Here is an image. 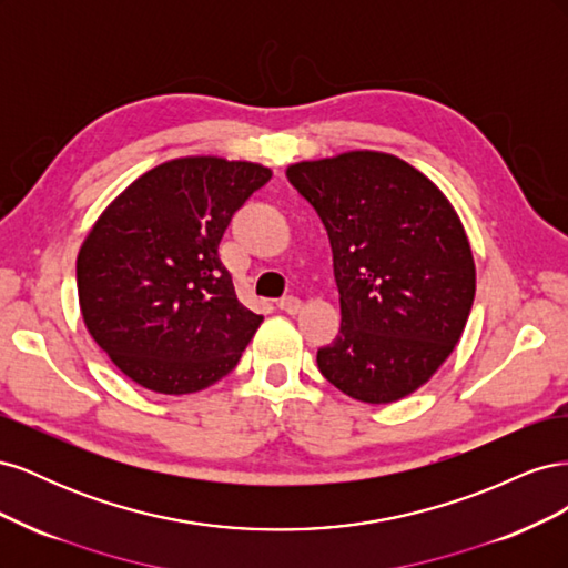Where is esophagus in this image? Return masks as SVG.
<instances>
[{
    "label": "esophagus",
    "instance_id": "obj_1",
    "mask_svg": "<svg viewBox=\"0 0 568 568\" xmlns=\"http://www.w3.org/2000/svg\"><path fill=\"white\" fill-rule=\"evenodd\" d=\"M277 307H280V311L288 313V315H298L303 303H301V298H296V296H284V298L277 301Z\"/></svg>",
    "mask_w": 568,
    "mask_h": 568
}]
</instances>
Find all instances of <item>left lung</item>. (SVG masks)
Returning <instances> with one entry per match:
<instances>
[{
    "label": "left lung",
    "instance_id": "8db88e82",
    "mask_svg": "<svg viewBox=\"0 0 568 568\" xmlns=\"http://www.w3.org/2000/svg\"><path fill=\"white\" fill-rule=\"evenodd\" d=\"M286 178L317 211L334 253L341 329L317 351L324 379L369 405L415 393L457 346L476 294L450 201L382 151L303 161Z\"/></svg>",
    "mask_w": 568,
    "mask_h": 568
}]
</instances>
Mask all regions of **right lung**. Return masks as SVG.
I'll return each instance as SVG.
<instances>
[{"label":"right lung","instance_id":"1","mask_svg":"<svg viewBox=\"0 0 568 568\" xmlns=\"http://www.w3.org/2000/svg\"><path fill=\"white\" fill-rule=\"evenodd\" d=\"M270 168L186 156L136 178L78 253L82 320L113 365L153 393L213 386L263 315L239 303L217 246Z\"/></svg>","mask_w":568,"mask_h":568}]
</instances>
